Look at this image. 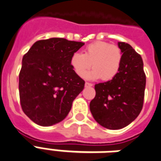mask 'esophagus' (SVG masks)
I'll return each mask as SVG.
<instances>
[{
	"instance_id": "obj_1",
	"label": "esophagus",
	"mask_w": 161,
	"mask_h": 161,
	"mask_svg": "<svg viewBox=\"0 0 161 161\" xmlns=\"http://www.w3.org/2000/svg\"><path fill=\"white\" fill-rule=\"evenodd\" d=\"M93 84H90V83H85V87H92Z\"/></svg>"
}]
</instances>
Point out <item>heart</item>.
<instances>
[{
	"instance_id": "heart-1",
	"label": "heart",
	"mask_w": 161,
	"mask_h": 161,
	"mask_svg": "<svg viewBox=\"0 0 161 161\" xmlns=\"http://www.w3.org/2000/svg\"><path fill=\"white\" fill-rule=\"evenodd\" d=\"M122 62V52L116 45L106 42H95L88 45L84 53H74L71 57L70 64L77 76L84 77L89 69L92 71L86 77L90 79L112 80L119 72Z\"/></svg>"
}]
</instances>
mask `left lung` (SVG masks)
<instances>
[{"mask_svg":"<svg viewBox=\"0 0 161 161\" xmlns=\"http://www.w3.org/2000/svg\"><path fill=\"white\" fill-rule=\"evenodd\" d=\"M118 45L122 52L119 72L112 80L95 85L96 96L90 104L96 122L109 130L122 129L137 118L146 86L141 55L130 44Z\"/></svg>","mask_w":161,"mask_h":161,"instance_id":"obj_1","label":"left lung"}]
</instances>
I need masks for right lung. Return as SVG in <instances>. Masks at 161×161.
Segmentation results:
<instances>
[{"label":"right lung","mask_w":161,"mask_h":161,"mask_svg":"<svg viewBox=\"0 0 161 161\" xmlns=\"http://www.w3.org/2000/svg\"><path fill=\"white\" fill-rule=\"evenodd\" d=\"M84 42L49 38L33 44L24 55L19 72V98L24 113L42 126L65 119L84 81L70 64L71 55Z\"/></svg>","instance_id":"1"}]
</instances>
